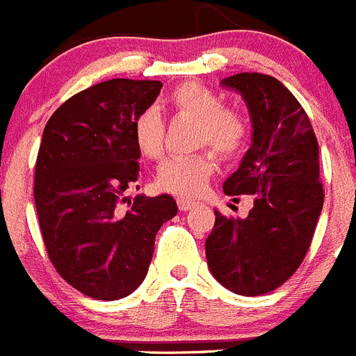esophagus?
I'll use <instances>...</instances> for the list:
<instances>
[{
  "label": "esophagus",
  "mask_w": 356,
  "mask_h": 356,
  "mask_svg": "<svg viewBox=\"0 0 356 356\" xmlns=\"http://www.w3.org/2000/svg\"><path fill=\"white\" fill-rule=\"evenodd\" d=\"M177 206L181 211H190V209L195 206V202H191V200H186V199H179Z\"/></svg>",
  "instance_id": "obj_1"
}]
</instances>
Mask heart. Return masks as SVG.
Listing matches in <instances>:
<instances>
[{"mask_svg": "<svg viewBox=\"0 0 356 356\" xmlns=\"http://www.w3.org/2000/svg\"><path fill=\"white\" fill-rule=\"evenodd\" d=\"M168 105L177 116L195 120V147L209 145L220 157L236 156L249 138V122L238 109L225 107L218 92L197 82L181 84L170 92ZM132 140L147 159L165 152V122L159 109L150 105L134 116ZM215 172L211 152L174 156L163 161L156 175L157 186L181 199H197Z\"/></svg>", "mask_w": 356, "mask_h": 356, "instance_id": "obj_1", "label": "heart"}]
</instances>
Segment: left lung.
<instances>
[{"instance_id":"8db88e82","label":"left lung","mask_w":356,"mask_h":356,"mask_svg":"<svg viewBox=\"0 0 356 356\" xmlns=\"http://www.w3.org/2000/svg\"><path fill=\"white\" fill-rule=\"evenodd\" d=\"M245 100L252 145L240 168L224 182V193L252 195L247 218L215 211L206 240L209 270L240 296H261L281 286L310 249L323 211L319 145L298 98L264 73H238L222 80Z\"/></svg>"}]
</instances>
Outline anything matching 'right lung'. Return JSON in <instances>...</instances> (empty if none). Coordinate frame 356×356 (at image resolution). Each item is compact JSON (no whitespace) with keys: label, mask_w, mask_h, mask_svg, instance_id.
Returning a JSON list of instances; mask_svg holds the SVG:
<instances>
[{"label":"right lung","mask_w":356,"mask_h":356,"mask_svg":"<svg viewBox=\"0 0 356 356\" xmlns=\"http://www.w3.org/2000/svg\"><path fill=\"white\" fill-rule=\"evenodd\" d=\"M161 88L159 80H105L64 102L42 132L33 199L46 252L60 277L92 299L134 292L157 231L177 215L174 197H127L141 174L132 122Z\"/></svg>","instance_id":"add662e5"}]
</instances>
